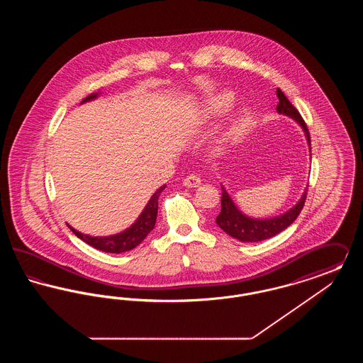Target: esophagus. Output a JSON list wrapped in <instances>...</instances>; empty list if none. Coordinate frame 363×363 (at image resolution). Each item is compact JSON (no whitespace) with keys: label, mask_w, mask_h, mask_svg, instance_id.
Listing matches in <instances>:
<instances>
[{"label":"esophagus","mask_w":363,"mask_h":363,"mask_svg":"<svg viewBox=\"0 0 363 363\" xmlns=\"http://www.w3.org/2000/svg\"><path fill=\"white\" fill-rule=\"evenodd\" d=\"M184 185L188 188H197L201 185V179L199 175L196 174H190L185 179H184Z\"/></svg>","instance_id":"34e87169"}]
</instances>
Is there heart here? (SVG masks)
<instances>
[{"mask_svg":"<svg viewBox=\"0 0 363 363\" xmlns=\"http://www.w3.org/2000/svg\"><path fill=\"white\" fill-rule=\"evenodd\" d=\"M235 96L231 91H222L218 92L212 96H209L206 104H204V116L206 117H212V116H219L227 111L231 104H234ZM249 125V111L242 110L233 120L230 126L227 128L225 133V141H238L241 140L242 136L246 132V128Z\"/></svg>","mask_w":363,"mask_h":363,"instance_id":"1","label":"heart"}]
</instances>
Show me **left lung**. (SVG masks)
I'll list each match as a JSON object with an SVG mask.
<instances>
[{
  "instance_id": "1",
  "label": "left lung",
  "mask_w": 363,
  "mask_h": 363,
  "mask_svg": "<svg viewBox=\"0 0 363 363\" xmlns=\"http://www.w3.org/2000/svg\"><path fill=\"white\" fill-rule=\"evenodd\" d=\"M277 95L279 98V104L277 106V113L287 116V117L293 118L296 123H299V126L303 129V133L308 140L309 150H311V135H309L308 126L302 120L301 114L298 113V110L294 107L291 102L286 98V95L281 92V89L277 88ZM220 186H222V211L216 216V223L225 231V234H228L230 237L241 242L264 241V240L272 238L279 233H281L298 218L299 212L305 206V200H306V194H308V186H306L299 201L293 208L286 211L284 213H280V215L272 216V218H267V219H256V218H250V216H246L245 213H242L238 207L234 204L233 199L227 193L225 186L223 185H220Z\"/></svg>"
}]
</instances>
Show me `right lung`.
Returning a JSON list of instances; mask_svg holds the SVG:
<instances>
[{
  "label": "right lung",
  "mask_w": 363,
  "mask_h": 363,
  "mask_svg": "<svg viewBox=\"0 0 363 363\" xmlns=\"http://www.w3.org/2000/svg\"><path fill=\"white\" fill-rule=\"evenodd\" d=\"M99 94L101 92H94V94L88 95L82 101V104L96 99L99 96ZM164 188H166V185H163L156 190L155 193L152 194V197L150 199V201L147 203L145 208L143 209V212L140 213V216L136 219V222L122 233L108 235V237H91V235H86V234L74 230L70 225L69 228L77 238H80L82 241L86 242L89 246L106 252V253H117L118 255V253L132 250L144 241V238L154 230L156 216H157V199Z\"/></svg>",
  "instance_id": "right-lung-1"
}]
</instances>
